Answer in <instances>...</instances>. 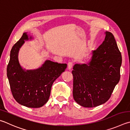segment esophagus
Returning <instances> with one entry per match:
<instances>
[{
	"label": "esophagus",
	"instance_id": "esophagus-1",
	"mask_svg": "<svg viewBox=\"0 0 130 130\" xmlns=\"http://www.w3.org/2000/svg\"><path fill=\"white\" fill-rule=\"evenodd\" d=\"M73 63L72 61H70V62H69L68 63V69H71L73 67Z\"/></svg>",
	"mask_w": 130,
	"mask_h": 130
}]
</instances>
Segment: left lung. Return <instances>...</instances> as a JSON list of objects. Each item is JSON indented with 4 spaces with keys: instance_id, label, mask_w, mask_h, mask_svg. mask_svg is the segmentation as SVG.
Here are the masks:
<instances>
[{
    "instance_id": "1",
    "label": "left lung",
    "mask_w": 130,
    "mask_h": 130,
    "mask_svg": "<svg viewBox=\"0 0 130 130\" xmlns=\"http://www.w3.org/2000/svg\"><path fill=\"white\" fill-rule=\"evenodd\" d=\"M105 35L102 44L92 52L89 63L73 67V98L85 107L107 102L120 80L121 53L114 35L107 31Z\"/></svg>"
}]
</instances>
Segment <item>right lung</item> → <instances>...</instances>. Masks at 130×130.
Returning <instances> with one entry per match:
<instances>
[{
  "label": "right lung",
  "instance_id": "right-lung-1",
  "mask_svg": "<svg viewBox=\"0 0 130 130\" xmlns=\"http://www.w3.org/2000/svg\"><path fill=\"white\" fill-rule=\"evenodd\" d=\"M29 38L27 32L12 48L7 68V75L12 95L19 104L30 108H39L48 102L54 81L65 71L67 63L46 60L34 70L23 69L19 63L20 48Z\"/></svg>",
  "mask_w": 130,
  "mask_h": 130
}]
</instances>
